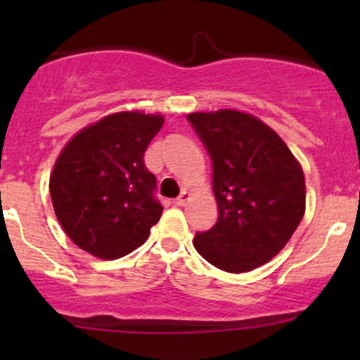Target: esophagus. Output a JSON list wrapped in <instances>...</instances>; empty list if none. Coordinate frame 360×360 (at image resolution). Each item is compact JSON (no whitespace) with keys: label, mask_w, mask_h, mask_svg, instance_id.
Segmentation results:
<instances>
[{"label":"esophagus","mask_w":360,"mask_h":360,"mask_svg":"<svg viewBox=\"0 0 360 360\" xmlns=\"http://www.w3.org/2000/svg\"><path fill=\"white\" fill-rule=\"evenodd\" d=\"M188 201H189V193L188 191H183L174 200V205L176 206H186V203H188Z\"/></svg>","instance_id":"obj_1"}]
</instances>
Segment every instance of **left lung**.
I'll return each instance as SVG.
<instances>
[{
	"mask_svg": "<svg viewBox=\"0 0 360 360\" xmlns=\"http://www.w3.org/2000/svg\"><path fill=\"white\" fill-rule=\"evenodd\" d=\"M213 162L218 220L194 247L218 269L247 272L278 255L303 220L307 191L300 162L283 139L249 113H189Z\"/></svg>",
	"mask_w": 360,
	"mask_h": 360,
	"instance_id": "obj_1",
	"label": "left lung"
}]
</instances>
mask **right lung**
I'll return each instance as SVG.
<instances>
[{
    "instance_id": "1",
    "label": "right lung",
    "mask_w": 360,
    "mask_h": 360,
    "mask_svg": "<svg viewBox=\"0 0 360 360\" xmlns=\"http://www.w3.org/2000/svg\"><path fill=\"white\" fill-rule=\"evenodd\" d=\"M162 123V115L120 111L62 148L49 186L57 220L79 249L113 260L148 238L164 208L143 154Z\"/></svg>"
}]
</instances>
